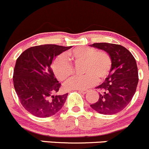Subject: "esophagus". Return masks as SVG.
Segmentation results:
<instances>
[{
    "instance_id": "34e87169",
    "label": "esophagus",
    "mask_w": 149,
    "mask_h": 149,
    "mask_svg": "<svg viewBox=\"0 0 149 149\" xmlns=\"http://www.w3.org/2000/svg\"><path fill=\"white\" fill-rule=\"evenodd\" d=\"M79 92L80 93H83V94H85V93H86L88 92L87 90H79Z\"/></svg>"
}]
</instances>
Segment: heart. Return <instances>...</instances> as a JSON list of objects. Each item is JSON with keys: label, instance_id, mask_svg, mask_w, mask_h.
<instances>
[{"label": "heart", "instance_id": "obj_1", "mask_svg": "<svg viewBox=\"0 0 149 149\" xmlns=\"http://www.w3.org/2000/svg\"><path fill=\"white\" fill-rule=\"evenodd\" d=\"M75 63H83L82 73H85L70 79L64 84L65 90H85L97 83L102 82L110 74L112 58L109 53L97 51L92 47L79 46L61 54L53 63L54 74L60 81H65L73 76L74 68L68 59Z\"/></svg>", "mask_w": 149, "mask_h": 149}]
</instances>
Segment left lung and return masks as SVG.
Masks as SVG:
<instances>
[{
    "label": "left lung",
    "instance_id": "left-lung-1",
    "mask_svg": "<svg viewBox=\"0 0 149 149\" xmlns=\"http://www.w3.org/2000/svg\"><path fill=\"white\" fill-rule=\"evenodd\" d=\"M91 46L110 54L112 68L104 82L96 87L99 98L91 107L99 113L112 115L127 106L135 94L139 82L135 58L125 47L109 43H95Z\"/></svg>",
    "mask_w": 149,
    "mask_h": 149
}]
</instances>
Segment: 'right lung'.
<instances>
[{
    "instance_id": "right-lung-1",
    "label": "right lung",
    "mask_w": 149,
    "mask_h": 149,
    "mask_svg": "<svg viewBox=\"0 0 149 149\" xmlns=\"http://www.w3.org/2000/svg\"><path fill=\"white\" fill-rule=\"evenodd\" d=\"M70 48L40 45L28 48L17 58L13 86L22 106L32 115L50 117L65 103L68 93L54 95L61 85L55 77L51 64L56 56Z\"/></svg>"
}]
</instances>
